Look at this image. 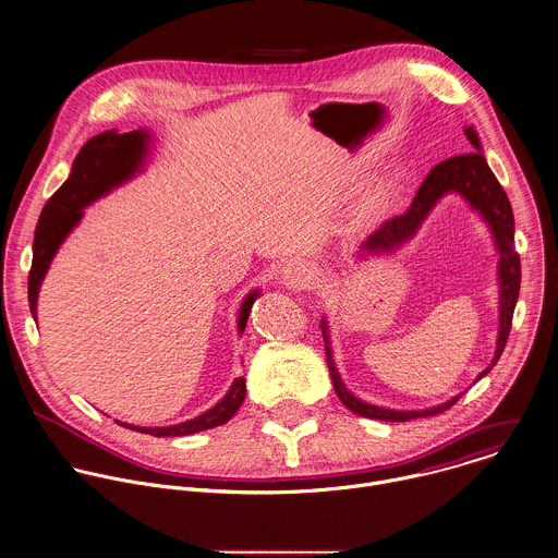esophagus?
I'll list each match as a JSON object with an SVG mask.
<instances>
[{
    "instance_id": "esophagus-1",
    "label": "esophagus",
    "mask_w": 558,
    "mask_h": 558,
    "mask_svg": "<svg viewBox=\"0 0 558 558\" xmlns=\"http://www.w3.org/2000/svg\"><path fill=\"white\" fill-rule=\"evenodd\" d=\"M317 278V269L306 260H293L282 269V282L289 289H308Z\"/></svg>"
}]
</instances>
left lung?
I'll list each match as a JSON object with an SVG mask.
<instances>
[{"label":"left lung","instance_id":"obj_1","mask_svg":"<svg viewBox=\"0 0 558 558\" xmlns=\"http://www.w3.org/2000/svg\"><path fill=\"white\" fill-rule=\"evenodd\" d=\"M465 134L478 151L448 158V160L439 162L435 169H430V173L422 182L417 195L413 197V204L409 206V210L404 215H398V217L385 221L374 234H369V239L365 241L363 247L367 252H391V250H396L398 245L409 241L420 230L422 221L428 217V213L433 210L437 199L444 197L450 191L461 193L476 210H481V215L492 226V232L496 236V245L500 250V269H498V274H500V337H498V350H496V356H494L492 365L478 376V378H483L500 361V356L505 352V345L509 341L513 313H515V304H518V298H520L522 260H520V254L515 252V219H513L511 202H509L502 184L498 182V178L489 169L485 156L481 154V141H478L474 128H465ZM322 335H324L326 361H328V369H330V376H332L335 391H337L339 400L352 413H356L361 417H372V420H380V422H409V420H417V417L439 415V413L448 411L450 407H454L461 398V396H457L450 402H446L441 407H435V409H426V411H391V409H380V407L365 404L359 398H354L343 387V383L339 378V372L335 367L332 352H330V339H328L326 322H322Z\"/></svg>","mask_w":558,"mask_h":558}]
</instances>
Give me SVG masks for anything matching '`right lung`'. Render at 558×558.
<instances>
[{
    "label": "right lung",
    "mask_w": 558,
    "mask_h": 558,
    "mask_svg": "<svg viewBox=\"0 0 558 558\" xmlns=\"http://www.w3.org/2000/svg\"><path fill=\"white\" fill-rule=\"evenodd\" d=\"M147 147V134L143 130L114 134L112 130L101 132L84 143L80 154L73 160V169L69 180L49 197V202L43 206L40 219L34 230V245H32V267L27 276V302L32 317L36 319V298L38 287L43 282V276L58 250V245L64 241V236L71 232V228L80 221L82 208L88 206L99 195L108 193L112 186L128 180L141 165L143 154ZM258 293H250V298L241 306L239 315V330L245 328L250 308L254 304ZM245 400V378H236L226 398L206 411L204 415L167 428H138V426H125L136 433L154 435V437H184L199 430H208L215 426L226 424L243 404Z\"/></svg>",
    "instance_id": "obj_1"
}]
</instances>
